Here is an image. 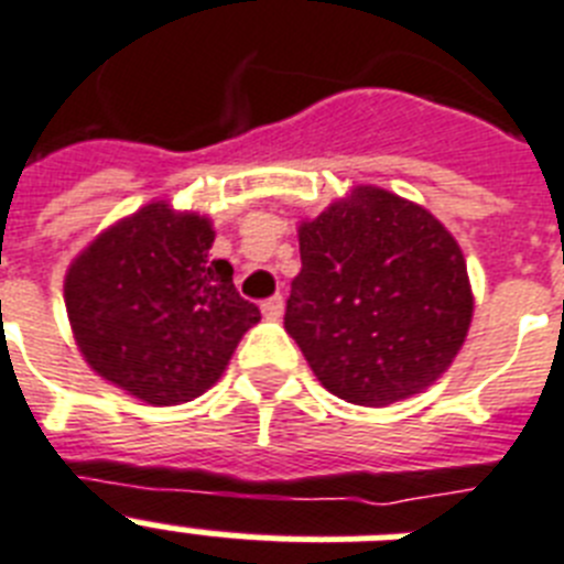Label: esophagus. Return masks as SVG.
Returning a JSON list of instances; mask_svg holds the SVG:
<instances>
[{
    "mask_svg": "<svg viewBox=\"0 0 564 564\" xmlns=\"http://www.w3.org/2000/svg\"><path fill=\"white\" fill-rule=\"evenodd\" d=\"M260 312H263V318L267 321H278L283 315V297L281 295L267 297V301L260 304Z\"/></svg>",
    "mask_w": 564,
    "mask_h": 564,
    "instance_id": "34e87169",
    "label": "esophagus"
}]
</instances>
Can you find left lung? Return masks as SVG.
I'll use <instances>...</instances> for the list:
<instances>
[{
  "instance_id": "8db88e82",
  "label": "left lung",
  "mask_w": 564,
  "mask_h": 564,
  "mask_svg": "<svg viewBox=\"0 0 564 564\" xmlns=\"http://www.w3.org/2000/svg\"><path fill=\"white\" fill-rule=\"evenodd\" d=\"M301 272L283 326L326 390L387 406L427 390L458 355L473 292L456 238L427 209L355 186L297 226Z\"/></svg>"
}]
</instances>
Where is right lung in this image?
Here are the masks:
<instances>
[{
  "label": "right lung",
  "mask_w": 564,
  "mask_h": 564,
  "mask_svg": "<svg viewBox=\"0 0 564 564\" xmlns=\"http://www.w3.org/2000/svg\"><path fill=\"white\" fill-rule=\"evenodd\" d=\"M209 217L154 200L85 246L65 274V310L97 376L154 406L192 401L224 376L260 310L212 260Z\"/></svg>",
  "instance_id": "right-lung-1"
}]
</instances>
